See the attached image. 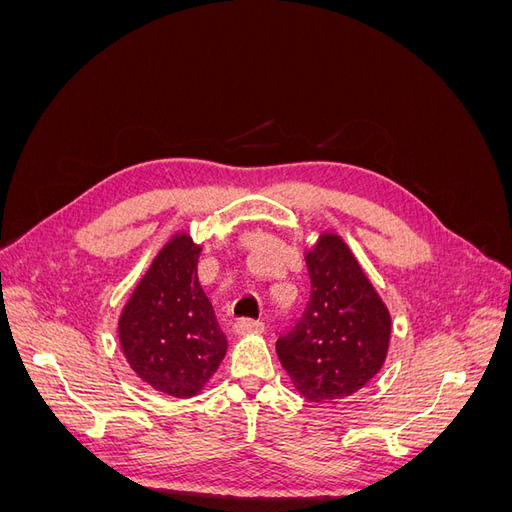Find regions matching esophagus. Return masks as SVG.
<instances>
[{"instance_id":"1","label":"esophagus","mask_w":512,"mask_h":512,"mask_svg":"<svg viewBox=\"0 0 512 512\" xmlns=\"http://www.w3.org/2000/svg\"><path fill=\"white\" fill-rule=\"evenodd\" d=\"M262 329H265V322L262 320H254V318H239L235 322V331L239 335L243 333H262Z\"/></svg>"}]
</instances>
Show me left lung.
<instances>
[{
    "label": "left lung",
    "mask_w": 512,
    "mask_h": 512,
    "mask_svg": "<svg viewBox=\"0 0 512 512\" xmlns=\"http://www.w3.org/2000/svg\"><path fill=\"white\" fill-rule=\"evenodd\" d=\"M305 260L312 292L297 322L277 337V356L305 399H342L380 371L391 316L337 235H322Z\"/></svg>",
    "instance_id": "left-lung-1"
}]
</instances>
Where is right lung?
<instances>
[{
  "mask_svg": "<svg viewBox=\"0 0 512 512\" xmlns=\"http://www.w3.org/2000/svg\"><path fill=\"white\" fill-rule=\"evenodd\" d=\"M200 245L170 239L138 282L119 318L130 367L156 391L192 397L222 363L226 337L198 284Z\"/></svg>",
  "mask_w": 512,
  "mask_h": 512,
  "instance_id": "1",
  "label": "right lung"
}]
</instances>
